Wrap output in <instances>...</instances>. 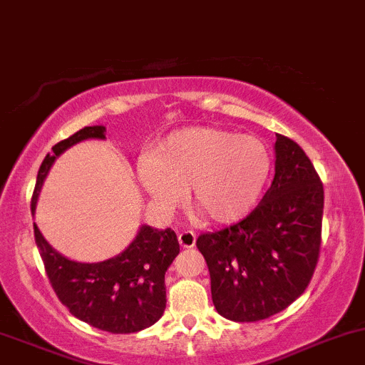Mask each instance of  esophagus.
Instances as JSON below:
<instances>
[{
	"mask_svg": "<svg viewBox=\"0 0 365 365\" xmlns=\"http://www.w3.org/2000/svg\"><path fill=\"white\" fill-rule=\"evenodd\" d=\"M178 242L182 247H194L195 244V234L192 230H183L182 234H178Z\"/></svg>",
	"mask_w": 365,
	"mask_h": 365,
	"instance_id": "esophagus-1",
	"label": "esophagus"
}]
</instances>
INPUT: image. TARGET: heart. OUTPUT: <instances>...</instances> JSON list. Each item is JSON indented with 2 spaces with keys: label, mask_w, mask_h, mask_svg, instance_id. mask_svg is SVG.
Wrapping results in <instances>:
<instances>
[{
  "label": "heart",
  "mask_w": 365,
  "mask_h": 365,
  "mask_svg": "<svg viewBox=\"0 0 365 365\" xmlns=\"http://www.w3.org/2000/svg\"><path fill=\"white\" fill-rule=\"evenodd\" d=\"M272 166L270 149L255 135L189 128L158 147L140 180L159 206H175L189 190L190 206L197 213L227 223L258 204Z\"/></svg>",
  "instance_id": "1"
}]
</instances>
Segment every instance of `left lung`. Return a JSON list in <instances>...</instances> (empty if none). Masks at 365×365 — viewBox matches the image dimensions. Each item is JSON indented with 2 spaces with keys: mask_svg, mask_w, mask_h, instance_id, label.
I'll return each mask as SVG.
<instances>
[{
  "mask_svg": "<svg viewBox=\"0 0 365 365\" xmlns=\"http://www.w3.org/2000/svg\"><path fill=\"white\" fill-rule=\"evenodd\" d=\"M324 187L305 150L277 133L275 176L258 206L234 225L197 237L213 305L234 322L279 314L310 284L322 241Z\"/></svg>",
  "mask_w": 365,
  "mask_h": 365,
  "instance_id": "1",
  "label": "left lung"
}]
</instances>
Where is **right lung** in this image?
Instances as JSON below:
<instances>
[{
	"label": "right lung",
	"mask_w": 365,
	"mask_h": 365,
	"mask_svg": "<svg viewBox=\"0 0 365 365\" xmlns=\"http://www.w3.org/2000/svg\"><path fill=\"white\" fill-rule=\"evenodd\" d=\"M103 126H85L51 147L41 168L31 201L34 213L39 190L55 158L86 138H106ZM34 239L55 294L74 317L112 334H130L150 327L166 308L164 274L180 253L171 228L143 225L135 241L115 258L100 263H79L66 258L45 241L34 225Z\"/></svg>",
	"instance_id": "obj_1"
}]
</instances>
